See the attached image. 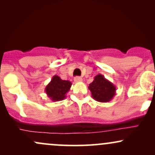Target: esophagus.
Instances as JSON below:
<instances>
[{
	"label": "esophagus",
	"mask_w": 155,
	"mask_h": 155,
	"mask_svg": "<svg viewBox=\"0 0 155 155\" xmlns=\"http://www.w3.org/2000/svg\"><path fill=\"white\" fill-rule=\"evenodd\" d=\"M74 81L75 82H80V81H82V78L79 77V76H76L74 78Z\"/></svg>",
	"instance_id": "obj_1"
}]
</instances>
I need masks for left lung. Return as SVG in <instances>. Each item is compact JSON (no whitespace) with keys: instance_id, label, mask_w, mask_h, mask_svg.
Returning <instances> with one entry per match:
<instances>
[{"instance_id":"obj_1","label":"left lung","mask_w":155,"mask_h":155,"mask_svg":"<svg viewBox=\"0 0 155 155\" xmlns=\"http://www.w3.org/2000/svg\"><path fill=\"white\" fill-rule=\"evenodd\" d=\"M89 90L95 101L101 103L109 102L116 95V87L101 74L95 76L93 81L90 84Z\"/></svg>"}]
</instances>
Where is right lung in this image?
<instances>
[{"mask_svg":"<svg viewBox=\"0 0 155 155\" xmlns=\"http://www.w3.org/2000/svg\"><path fill=\"white\" fill-rule=\"evenodd\" d=\"M71 85V81L61 79L60 76L55 75L45 87V92L54 102L63 101L66 97V93L70 90Z\"/></svg>","mask_w":155,"mask_h":155,"instance_id":"obj_1","label":"right lung"}]
</instances>
